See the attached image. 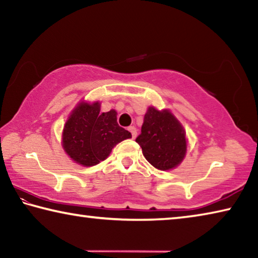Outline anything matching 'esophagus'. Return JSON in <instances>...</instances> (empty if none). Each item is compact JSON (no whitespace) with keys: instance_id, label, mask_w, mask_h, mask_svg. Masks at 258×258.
I'll return each mask as SVG.
<instances>
[{"instance_id":"esophagus-1","label":"esophagus","mask_w":258,"mask_h":258,"mask_svg":"<svg viewBox=\"0 0 258 258\" xmlns=\"http://www.w3.org/2000/svg\"><path fill=\"white\" fill-rule=\"evenodd\" d=\"M128 131L131 132V134H132V138H133V139H134L135 137H137L138 132H137V128H135L134 126H130V127H128Z\"/></svg>"}]
</instances>
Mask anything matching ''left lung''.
Listing matches in <instances>:
<instances>
[{
    "instance_id": "left-lung-1",
    "label": "left lung",
    "mask_w": 258,
    "mask_h": 258,
    "mask_svg": "<svg viewBox=\"0 0 258 258\" xmlns=\"http://www.w3.org/2000/svg\"><path fill=\"white\" fill-rule=\"evenodd\" d=\"M145 158L159 171H169L182 163L186 155L185 131L168 109L149 107L141 134L137 138Z\"/></svg>"
}]
</instances>
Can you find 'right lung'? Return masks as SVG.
<instances>
[{
    "label": "right lung",
    "mask_w": 258,
    "mask_h": 258,
    "mask_svg": "<svg viewBox=\"0 0 258 258\" xmlns=\"http://www.w3.org/2000/svg\"><path fill=\"white\" fill-rule=\"evenodd\" d=\"M99 101H81L73 109L62 131V148L66 154L85 167L108 158L113 147L132 138L117 123V111L100 112Z\"/></svg>",
    "instance_id": "obj_1"
}]
</instances>
